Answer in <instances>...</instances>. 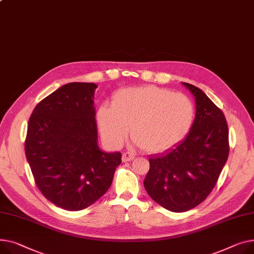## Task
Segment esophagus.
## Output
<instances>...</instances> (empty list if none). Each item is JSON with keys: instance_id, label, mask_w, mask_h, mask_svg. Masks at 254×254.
Instances as JSON below:
<instances>
[{"instance_id": "esophagus-1", "label": "esophagus", "mask_w": 254, "mask_h": 254, "mask_svg": "<svg viewBox=\"0 0 254 254\" xmlns=\"http://www.w3.org/2000/svg\"><path fill=\"white\" fill-rule=\"evenodd\" d=\"M134 158V155L133 154H131V153H124L123 154V157H122V159H123V161L124 162H127V161H130V160H132Z\"/></svg>"}]
</instances>
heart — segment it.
Listing matches in <instances>:
<instances>
[{
  "mask_svg": "<svg viewBox=\"0 0 254 254\" xmlns=\"http://www.w3.org/2000/svg\"><path fill=\"white\" fill-rule=\"evenodd\" d=\"M195 118L191 99L182 93L155 86L118 91L112 106L101 105L97 123L104 141L121 147L128 136L150 153H162L178 145L189 133Z\"/></svg>",
  "mask_w": 254,
  "mask_h": 254,
  "instance_id": "heart-1",
  "label": "heart"
}]
</instances>
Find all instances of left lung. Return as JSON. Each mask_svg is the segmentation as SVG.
Instances as JSON below:
<instances>
[{"label": "left lung", "instance_id": "left-lung-1", "mask_svg": "<svg viewBox=\"0 0 254 254\" xmlns=\"http://www.w3.org/2000/svg\"><path fill=\"white\" fill-rule=\"evenodd\" d=\"M193 95V126L174 148L149 156L144 180L149 196L167 210H190L210 194L229 156V130L222 110L193 84L182 82Z\"/></svg>", "mask_w": 254, "mask_h": 254}]
</instances>
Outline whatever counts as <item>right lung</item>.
Masks as SVG:
<instances>
[{
  "label": "right lung",
  "mask_w": 254,
  "mask_h": 254,
  "mask_svg": "<svg viewBox=\"0 0 254 254\" xmlns=\"http://www.w3.org/2000/svg\"><path fill=\"white\" fill-rule=\"evenodd\" d=\"M93 82H69L36 106L29 118L25 155L42 194L58 207L76 211L111 186L121 152L98 145Z\"/></svg>",
  "instance_id": "right-lung-1"
}]
</instances>
